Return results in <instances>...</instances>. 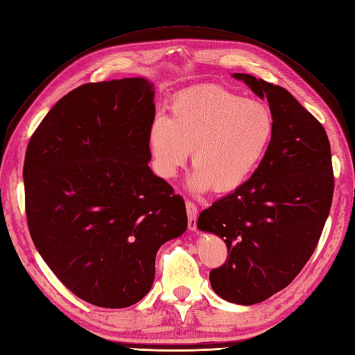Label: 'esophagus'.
Returning a JSON list of instances; mask_svg holds the SVG:
<instances>
[{
  "label": "esophagus",
  "instance_id": "34e87169",
  "mask_svg": "<svg viewBox=\"0 0 355 355\" xmlns=\"http://www.w3.org/2000/svg\"><path fill=\"white\" fill-rule=\"evenodd\" d=\"M187 214H188V227L189 230H196L197 229V206L194 202L187 200Z\"/></svg>",
  "mask_w": 355,
  "mask_h": 355
}]
</instances>
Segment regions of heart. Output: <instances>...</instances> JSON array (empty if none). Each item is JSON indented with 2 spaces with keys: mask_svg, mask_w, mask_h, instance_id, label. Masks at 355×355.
I'll use <instances>...</instances> for the list:
<instances>
[{
  "mask_svg": "<svg viewBox=\"0 0 355 355\" xmlns=\"http://www.w3.org/2000/svg\"><path fill=\"white\" fill-rule=\"evenodd\" d=\"M275 135L271 108L221 85L180 92L170 103V117L153 120L148 143L158 175L170 179L184 166L189 150L191 187L230 193L261 167Z\"/></svg>",
  "mask_w": 355,
  "mask_h": 355,
  "instance_id": "heart-1",
  "label": "heart"
}]
</instances>
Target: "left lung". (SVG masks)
<instances>
[{"mask_svg":"<svg viewBox=\"0 0 355 355\" xmlns=\"http://www.w3.org/2000/svg\"><path fill=\"white\" fill-rule=\"evenodd\" d=\"M266 98L275 135L247 182L198 215L197 227L223 238L227 259L209 272L221 298L250 306L284 289L304 268L330 214L334 176L324 126L280 85L235 73Z\"/></svg>","mask_w":355,"mask_h":355,"instance_id":"1","label":"left lung"}]
</instances>
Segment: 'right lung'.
Wrapping results in <instances>:
<instances>
[{"label": "right lung", "mask_w": 355, "mask_h": 355, "mask_svg": "<svg viewBox=\"0 0 355 355\" xmlns=\"http://www.w3.org/2000/svg\"><path fill=\"white\" fill-rule=\"evenodd\" d=\"M153 120L144 78L84 84L51 108L25 153L33 243L69 291L98 307L140 301L159 247L187 229L184 198L148 164Z\"/></svg>", "instance_id": "obj_1"}]
</instances>
